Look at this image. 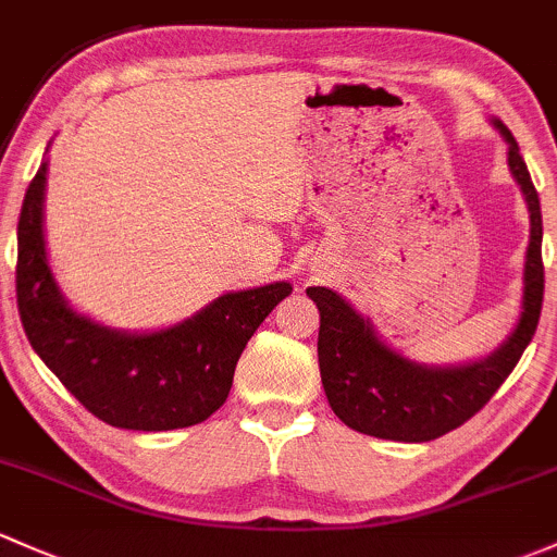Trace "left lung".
<instances>
[{"mask_svg": "<svg viewBox=\"0 0 557 557\" xmlns=\"http://www.w3.org/2000/svg\"><path fill=\"white\" fill-rule=\"evenodd\" d=\"M507 143V164L529 205L531 236L523 265L518 324L488 356L457 367H430L393 350L372 321L326 286H310L319 305V369L334 414L358 433L404 444H424L459 428L488 404L534 337L542 313V209L529 166L510 129L492 119Z\"/></svg>", "mask_w": 557, "mask_h": 557, "instance_id": "1", "label": "left lung"}]
</instances>
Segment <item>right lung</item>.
<instances>
[{
	"mask_svg": "<svg viewBox=\"0 0 557 557\" xmlns=\"http://www.w3.org/2000/svg\"><path fill=\"white\" fill-rule=\"evenodd\" d=\"M47 159L17 220L15 289L23 329L50 372L98 420L161 433L205 422L228 398L238 356L276 305L286 281L228 292L159 332H122L76 313L52 276L45 247Z\"/></svg>",
	"mask_w": 557,
	"mask_h": 557,
	"instance_id": "obj_1",
	"label": "right lung"
}]
</instances>
